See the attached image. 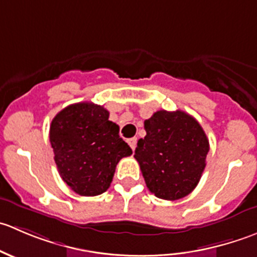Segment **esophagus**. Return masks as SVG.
Segmentation results:
<instances>
[{
  "label": "esophagus",
  "instance_id": "34e87169",
  "mask_svg": "<svg viewBox=\"0 0 257 257\" xmlns=\"http://www.w3.org/2000/svg\"><path fill=\"white\" fill-rule=\"evenodd\" d=\"M128 144H129V147L132 148V149H136V147H137V138H131V139H128Z\"/></svg>",
  "mask_w": 257,
  "mask_h": 257
}]
</instances>
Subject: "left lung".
Returning <instances> with one entry per match:
<instances>
[{"mask_svg":"<svg viewBox=\"0 0 257 257\" xmlns=\"http://www.w3.org/2000/svg\"><path fill=\"white\" fill-rule=\"evenodd\" d=\"M134 158L150 193L164 200L189 195L206 165L209 141L194 116L183 110H158L144 121Z\"/></svg>","mask_w":257,"mask_h":257,"instance_id":"left-lung-1","label":"left lung"}]
</instances>
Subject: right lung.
<instances>
[{
	"label": "right lung",
	"instance_id": "1",
	"mask_svg": "<svg viewBox=\"0 0 257 257\" xmlns=\"http://www.w3.org/2000/svg\"><path fill=\"white\" fill-rule=\"evenodd\" d=\"M108 118L109 112L102 105L76 103L62 109L49 126L59 175L82 196L107 191L119 160L133 153Z\"/></svg>",
	"mask_w": 257,
	"mask_h": 257
}]
</instances>
